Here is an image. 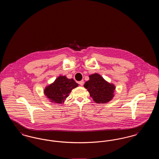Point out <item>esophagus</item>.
<instances>
[{
	"instance_id": "esophagus-1",
	"label": "esophagus",
	"mask_w": 159,
	"mask_h": 159,
	"mask_svg": "<svg viewBox=\"0 0 159 159\" xmlns=\"http://www.w3.org/2000/svg\"><path fill=\"white\" fill-rule=\"evenodd\" d=\"M79 84H80V85L83 86V84H84V82H83V80H81V81H80V82H79Z\"/></svg>"
}]
</instances>
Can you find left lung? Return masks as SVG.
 <instances>
[{
	"mask_svg": "<svg viewBox=\"0 0 159 159\" xmlns=\"http://www.w3.org/2000/svg\"><path fill=\"white\" fill-rule=\"evenodd\" d=\"M89 80L86 82L84 87L89 92L93 100L98 104H105L113 98L116 86L109 83L98 73L89 75Z\"/></svg>",
	"mask_w": 159,
	"mask_h": 159,
	"instance_id": "obj_1",
	"label": "left lung"
}]
</instances>
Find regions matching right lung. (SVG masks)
Segmentation results:
<instances>
[{"label":"right lung","mask_w":159,"mask_h":159,"mask_svg":"<svg viewBox=\"0 0 159 159\" xmlns=\"http://www.w3.org/2000/svg\"><path fill=\"white\" fill-rule=\"evenodd\" d=\"M79 84L73 79H68L66 76L58 77L53 83L46 86L44 93L50 102L56 104H62L73 89L76 88Z\"/></svg>","instance_id":"add662e5"}]
</instances>
